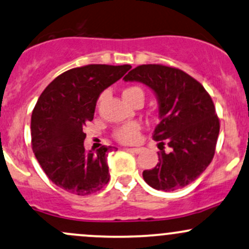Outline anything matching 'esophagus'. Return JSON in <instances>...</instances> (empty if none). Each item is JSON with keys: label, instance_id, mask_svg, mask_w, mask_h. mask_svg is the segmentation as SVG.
<instances>
[{"label": "esophagus", "instance_id": "obj_1", "mask_svg": "<svg viewBox=\"0 0 249 249\" xmlns=\"http://www.w3.org/2000/svg\"><path fill=\"white\" fill-rule=\"evenodd\" d=\"M127 151L133 152V154H141V152L143 151V149H142V147H129Z\"/></svg>", "mask_w": 249, "mask_h": 249}]
</instances>
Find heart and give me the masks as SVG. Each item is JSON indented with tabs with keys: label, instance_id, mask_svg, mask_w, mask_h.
Returning a JSON list of instances; mask_svg holds the SVG:
<instances>
[{
	"label": "heart",
	"instance_id": "1",
	"mask_svg": "<svg viewBox=\"0 0 249 249\" xmlns=\"http://www.w3.org/2000/svg\"><path fill=\"white\" fill-rule=\"evenodd\" d=\"M141 97L144 98V92L141 87L137 86H130L123 91V98L125 100H131L132 98ZM139 133H141V126L137 123H129L126 125H123L114 131V138L120 143H135L139 138Z\"/></svg>",
	"mask_w": 249,
	"mask_h": 249
}]
</instances>
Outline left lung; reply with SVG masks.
<instances>
[{"mask_svg": "<svg viewBox=\"0 0 249 249\" xmlns=\"http://www.w3.org/2000/svg\"><path fill=\"white\" fill-rule=\"evenodd\" d=\"M154 91L160 124L152 137L158 142L157 165L143 171V178L156 190L174 191L195 181L210 164L220 132V122L208 92L178 68L142 65L124 76ZM166 142L170 153L162 149Z\"/></svg>", "mask_w": 249, "mask_h": 249, "instance_id": "1", "label": "left lung"}]
</instances>
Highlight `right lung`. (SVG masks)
<instances>
[{
    "label": "right lung",
    "instance_id": "add662e5",
    "mask_svg": "<svg viewBox=\"0 0 249 249\" xmlns=\"http://www.w3.org/2000/svg\"><path fill=\"white\" fill-rule=\"evenodd\" d=\"M130 65H87L56 76L40 95L32 113V147L54 184L74 195H91L110 179L108 152L103 145L86 151L84 127L93 119L104 89L118 81Z\"/></svg>",
    "mask_w": 249,
    "mask_h": 249
}]
</instances>
